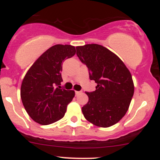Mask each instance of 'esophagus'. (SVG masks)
<instances>
[{
    "mask_svg": "<svg viewBox=\"0 0 160 160\" xmlns=\"http://www.w3.org/2000/svg\"><path fill=\"white\" fill-rule=\"evenodd\" d=\"M80 93H81V92H80V91H75V94H76V95H79V94H80Z\"/></svg>",
    "mask_w": 160,
    "mask_h": 160,
    "instance_id": "obj_1",
    "label": "esophagus"
}]
</instances>
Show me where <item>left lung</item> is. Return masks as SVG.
I'll use <instances>...</instances> for the list:
<instances>
[{"instance_id":"obj_1","label":"left lung","mask_w":160,"mask_h":160,"mask_svg":"<svg viewBox=\"0 0 160 160\" xmlns=\"http://www.w3.org/2000/svg\"><path fill=\"white\" fill-rule=\"evenodd\" d=\"M77 56L89 69L96 89L86 92L87 104L82 108L91 123L107 128L118 122L127 112L134 94L130 71L117 55L102 45L77 47Z\"/></svg>"}]
</instances>
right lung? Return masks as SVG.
<instances>
[{"mask_svg": "<svg viewBox=\"0 0 160 160\" xmlns=\"http://www.w3.org/2000/svg\"><path fill=\"white\" fill-rule=\"evenodd\" d=\"M75 53L76 49L71 45L52 46L27 71L20 94L28 114L38 123H53L65 116L75 92L60 86L62 63Z\"/></svg>", "mask_w": 160, "mask_h": 160, "instance_id": "obj_1", "label": "right lung"}]
</instances>
